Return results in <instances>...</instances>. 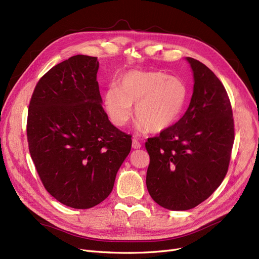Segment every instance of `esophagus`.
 Wrapping results in <instances>:
<instances>
[{
  "label": "esophagus",
  "instance_id": "1",
  "mask_svg": "<svg viewBox=\"0 0 259 259\" xmlns=\"http://www.w3.org/2000/svg\"><path fill=\"white\" fill-rule=\"evenodd\" d=\"M132 146H133V148H134V149H139L140 147H142V144H140L136 138H133Z\"/></svg>",
  "mask_w": 259,
  "mask_h": 259
}]
</instances>
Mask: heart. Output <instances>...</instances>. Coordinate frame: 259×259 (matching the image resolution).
<instances>
[{
  "label": "heart",
  "mask_w": 259,
  "mask_h": 259,
  "mask_svg": "<svg viewBox=\"0 0 259 259\" xmlns=\"http://www.w3.org/2000/svg\"><path fill=\"white\" fill-rule=\"evenodd\" d=\"M188 89L178 76L159 71H133L125 74L116 86L105 93V109L117 127L126 125L135 105L136 128L139 133H160L170 127L182 114Z\"/></svg>",
  "instance_id": "heart-1"
}]
</instances>
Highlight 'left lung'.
<instances>
[{"label": "left lung", "mask_w": 259, "mask_h": 259, "mask_svg": "<svg viewBox=\"0 0 259 259\" xmlns=\"http://www.w3.org/2000/svg\"><path fill=\"white\" fill-rule=\"evenodd\" d=\"M186 59L194 79L190 105L177 123L146 142L147 189L170 210L193 208L221 186L234 142L232 109L223 83L204 64Z\"/></svg>", "instance_id": "1"}]
</instances>
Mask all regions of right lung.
I'll use <instances>...</instances> for the list:
<instances>
[{
    "mask_svg": "<svg viewBox=\"0 0 259 259\" xmlns=\"http://www.w3.org/2000/svg\"><path fill=\"white\" fill-rule=\"evenodd\" d=\"M97 57L76 55L37 82L27 137L31 158L49 193L72 208H91L111 193L132 148L101 106Z\"/></svg>",
    "mask_w": 259,
    "mask_h": 259,
    "instance_id": "right-lung-1",
    "label": "right lung"
}]
</instances>
